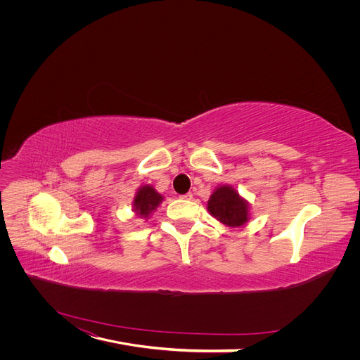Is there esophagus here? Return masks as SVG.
<instances>
[{
	"label": "esophagus",
	"instance_id": "1",
	"mask_svg": "<svg viewBox=\"0 0 360 360\" xmlns=\"http://www.w3.org/2000/svg\"><path fill=\"white\" fill-rule=\"evenodd\" d=\"M181 198H182V200H191V198H193V194H191V193L184 194V195H181Z\"/></svg>",
	"mask_w": 360,
	"mask_h": 360
}]
</instances>
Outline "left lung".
I'll return each instance as SVG.
<instances>
[{
  "mask_svg": "<svg viewBox=\"0 0 360 360\" xmlns=\"http://www.w3.org/2000/svg\"><path fill=\"white\" fill-rule=\"evenodd\" d=\"M207 210L229 228H240L251 217L250 202L232 185H219L207 202Z\"/></svg>",
  "mask_w": 360,
  "mask_h": 360,
  "instance_id": "1",
  "label": "left lung"
}]
</instances>
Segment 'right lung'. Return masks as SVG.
<instances>
[{"label": "right lung", "mask_w": 360, "mask_h": 360, "mask_svg": "<svg viewBox=\"0 0 360 360\" xmlns=\"http://www.w3.org/2000/svg\"><path fill=\"white\" fill-rule=\"evenodd\" d=\"M163 201V195L159 194L151 185H141L132 201V212L140 219H148L158 205Z\"/></svg>", "instance_id": "obj_1"}]
</instances>
